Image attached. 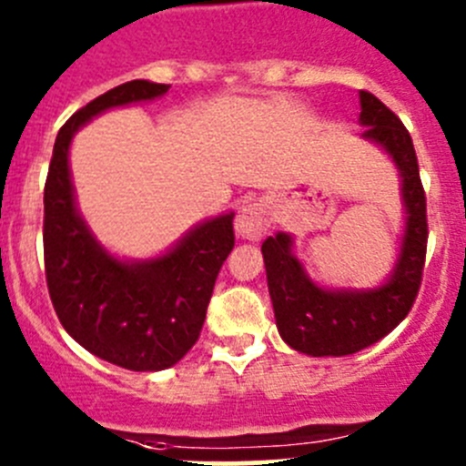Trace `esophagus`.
<instances>
[{
  "label": "esophagus",
  "mask_w": 466,
  "mask_h": 466,
  "mask_svg": "<svg viewBox=\"0 0 466 466\" xmlns=\"http://www.w3.org/2000/svg\"><path fill=\"white\" fill-rule=\"evenodd\" d=\"M268 228H270V214H268L266 205L261 203L248 205L237 216V232L248 241H259L266 237Z\"/></svg>",
  "instance_id": "34e87169"
}]
</instances>
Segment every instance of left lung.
<instances>
[{
	"mask_svg": "<svg viewBox=\"0 0 466 466\" xmlns=\"http://www.w3.org/2000/svg\"><path fill=\"white\" fill-rule=\"evenodd\" d=\"M360 124L368 126L363 137L383 146L403 177L408 223L388 284L368 293L318 289L290 255L289 234L268 237L261 246L277 329L293 350L309 356H347L379 342L408 316L424 277L429 218L410 133L383 101L365 89H360Z\"/></svg>",
	"mask_w": 466,
	"mask_h": 466,
	"instance_id": "1",
	"label": "left lung"
}]
</instances>
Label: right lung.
<instances>
[{"label": "right lung", "instance_id": "add662e5", "mask_svg": "<svg viewBox=\"0 0 466 466\" xmlns=\"http://www.w3.org/2000/svg\"><path fill=\"white\" fill-rule=\"evenodd\" d=\"M168 87L130 81L74 112L56 137L45 182V275L56 316L87 351L133 372L171 368L196 345L216 277L234 248V214L207 220L159 259L116 261L76 214L67 153L72 135L94 115L162 96Z\"/></svg>", "mask_w": 466, "mask_h": 466}]
</instances>
